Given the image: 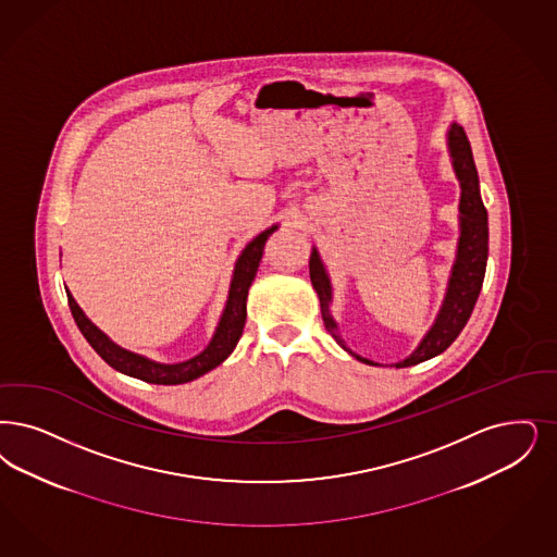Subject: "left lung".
I'll return each instance as SVG.
<instances>
[{
  "label": "left lung",
  "mask_w": 557,
  "mask_h": 557,
  "mask_svg": "<svg viewBox=\"0 0 557 557\" xmlns=\"http://www.w3.org/2000/svg\"><path fill=\"white\" fill-rule=\"evenodd\" d=\"M447 149L451 157V165L456 172V178L460 180V238H458V250L456 261L451 268V275L445 289L444 305L435 317V323L424 334L417 350L408 358L396 362V369L412 367L423 360L442 355L445 348L460 335L465 330L470 312L476 305V298L483 288L485 280V268H487V252H490V227H487V209L481 199L479 190V174L472 159V149L468 143L467 133L460 124H451L447 131ZM312 288L317 289L319 302H321V314L327 332L334 335L335 342L348 350L352 357L360 362L375 364L369 358L358 357L350 348H346L344 339L337 334L334 317L330 312L332 305V282L330 275L323 268V261L312 246L311 261Z\"/></svg>",
  "instance_id": "left-lung-1"
}]
</instances>
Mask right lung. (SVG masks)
<instances>
[{"mask_svg": "<svg viewBox=\"0 0 557 557\" xmlns=\"http://www.w3.org/2000/svg\"><path fill=\"white\" fill-rule=\"evenodd\" d=\"M275 230H277V225H271L265 232H261L257 238H252L246 245L243 255L236 261L232 284H230V294H227V302H225L222 319L218 323V330L211 337L209 346L190 360L176 362V364H161L156 360H149V358L140 357V355H134L131 350L120 348L97 325L90 323L89 317L76 305V300L72 298V294L66 289L67 305H70L72 317H74L81 334L85 335L87 342L92 346V350L115 371H120L124 375H131V377L140 379V381H147V383H157V385L188 383L193 379L209 373L218 364H222L223 360L230 357L232 350L236 348V344L243 335V330H245L248 288H250L255 275H257L265 243Z\"/></svg>", "mask_w": 557, "mask_h": 557, "instance_id": "add662e5", "label": "right lung"}]
</instances>
